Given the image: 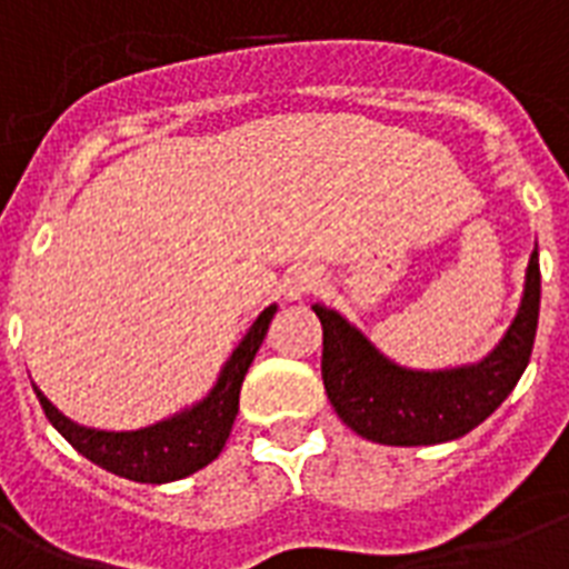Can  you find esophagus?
Listing matches in <instances>:
<instances>
[{
  "label": "esophagus",
  "mask_w": 569,
  "mask_h": 569,
  "mask_svg": "<svg viewBox=\"0 0 569 569\" xmlns=\"http://www.w3.org/2000/svg\"><path fill=\"white\" fill-rule=\"evenodd\" d=\"M312 286H316V274H312V271H295V274L286 280V295H289V301H301Z\"/></svg>",
  "instance_id": "obj_1"
}]
</instances>
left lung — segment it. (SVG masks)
I'll list each match as a JSON object with an SVG mask.
<instances>
[{
  "instance_id": "left-lung-1",
  "label": "left lung",
  "mask_w": 569,
  "mask_h": 569,
  "mask_svg": "<svg viewBox=\"0 0 569 569\" xmlns=\"http://www.w3.org/2000/svg\"><path fill=\"white\" fill-rule=\"evenodd\" d=\"M321 321V380L339 419L383 446H437L485 422L511 396L529 366L540 312L538 248L529 259L520 310L502 342L478 363L416 372L380 355L337 310L316 303Z\"/></svg>"
}]
</instances>
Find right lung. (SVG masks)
Listing matches in <instances>:
<instances>
[{
	"instance_id": "1",
	"label": "right lung",
	"mask_w": 569,
	"mask_h": 569,
	"mask_svg": "<svg viewBox=\"0 0 569 569\" xmlns=\"http://www.w3.org/2000/svg\"><path fill=\"white\" fill-rule=\"evenodd\" d=\"M277 303L259 312L239 346L232 348L230 360L223 363L221 375L209 389V396L197 405L186 407L171 419L147 425L138 431H97L67 419L38 387V401L43 413L61 437L73 446L82 458L138 485H168L191 476L197 469L209 467L221 455L223 442L230 437L236 413H239L241 380L248 375L253 357L274 319Z\"/></svg>"
}]
</instances>
